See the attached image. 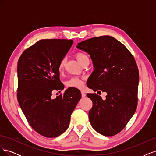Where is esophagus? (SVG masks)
<instances>
[{"instance_id":"1","label":"esophagus","mask_w":156,"mask_h":156,"mask_svg":"<svg viewBox=\"0 0 156 156\" xmlns=\"http://www.w3.org/2000/svg\"><path fill=\"white\" fill-rule=\"evenodd\" d=\"M81 96H82V98H84V97L86 96V94L82 91L81 92Z\"/></svg>"}]
</instances>
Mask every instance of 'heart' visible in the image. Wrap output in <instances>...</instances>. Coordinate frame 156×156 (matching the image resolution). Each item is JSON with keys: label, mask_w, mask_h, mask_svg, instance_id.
<instances>
[{"label": "heart", "mask_w": 156, "mask_h": 156, "mask_svg": "<svg viewBox=\"0 0 156 156\" xmlns=\"http://www.w3.org/2000/svg\"><path fill=\"white\" fill-rule=\"evenodd\" d=\"M75 58H77V60L81 64H83L86 60H89L88 56L85 53H82V52H77V53L75 54ZM66 62V60L65 58L60 61L58 66V69L60 70V72H62L64 69ZM84 81H85V79L84 77H73L69 78L68 80L66 83V84L67 87L68 88L82 89L84 87Z\"/></svg>", "instance_id": "heart-1"}]
</instances>
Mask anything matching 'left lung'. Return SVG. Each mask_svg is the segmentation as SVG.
<instances>
[{
	"mask_svg": "<svg viewBox=\"0 0 156 156\" xmlns=\"http://www.w3.org/2000/svg\"><path fill=\"white\" fill-rule=\"evenodd\" d=\"M77 45L90 55L94 64L88 87L107 94L105 100L96 93L87 94L93 103L90 122L99 133L115 135L126 126L137 107L139 74L136 61L121 42L109 36L92 37Z\"/></svg>",
	"mask_w": 156,
	"mask_h": 156,
	"instance_id": "obj_1",
	"label": "left lung"
}]
</instances>
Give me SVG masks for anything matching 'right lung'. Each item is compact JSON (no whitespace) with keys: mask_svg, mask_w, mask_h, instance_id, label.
<instances>
[{"mask_svg":"<svg viewBox=\"0 0 156 156\" xmlns=\"http://www.w3.org/2000/svg\"><path fill=\"white\" fill-rule=\"evenodd\" d=\"M72 40L45 39L25 49L17 66V100L29 124L42 136L53 138L68 129L74 108L81 98L77 88L62 90L58 66L73 44Z\"/></svg>","mask_w":156,"mask_h":156,"instance_id":"add662e5","label":"right lung"}]
</instances>
